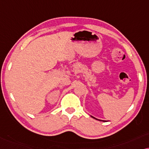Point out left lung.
<instances>
[{
    "label": "left lung",
    "instance_id": "1",
    "mask_svg": "<svg viewBox=\"0 0 149 149\" xmlns=\"http://www.w3.org/2000/svg\"><path fill=\"white\" fill-rule=\"evenodd\" d=\"M91 117H93V118H95V117H93V116H91ZM95 119H96V120H98L97 118H95ZM102 121H106V120H102Z\"/></svg>",
    "mask_w": 149,
    "mask_h": 149
}]
</instances>
